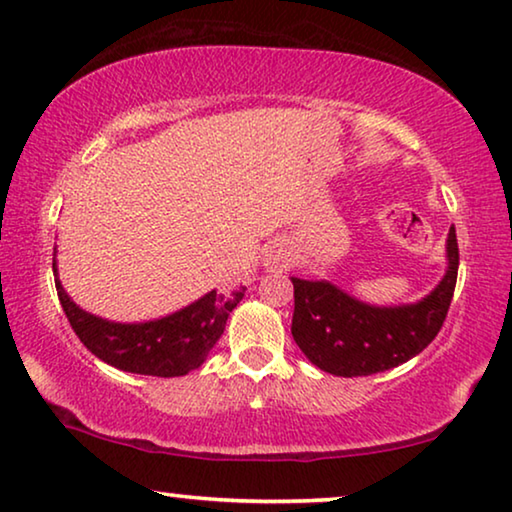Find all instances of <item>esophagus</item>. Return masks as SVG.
Wrapping results in <instances>:
<instances>
[{"label":"esophagus","mask_w":512,"mask_h":512,"mask_svg":"<svg viewBox=\"0 0 512 512\" xmlns=\"http://www.w3.org/2000/svg\"><path fill=\"white\" fill-rule=\"evenodd\" d=\"M292 248H289L287 241H273L264 248L262 264L264 269L269 271H287L289 264H292Z\"/></svg>","instance_id":"obj_1"}]
</instances>
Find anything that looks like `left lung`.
Instances as JSON below:
<instances>
[{"mask_svg":"<svg viewBox=\"0 0 512 512\" xmlns=\"http://www.w3.org/2000/svg\"><path fill=\"white\" fill-rule=\"evenodd\" d=\"M446 273L416 303L370 305L329 280L292 278V335L319 370L335 377H368L407 363L434 340L451 308L457 253L455 227L446 239Z\"/></svg>","mask_w":512,"mask_h":512,"instance_id":"left-lung-1","label":"left lung"}]
</instances>
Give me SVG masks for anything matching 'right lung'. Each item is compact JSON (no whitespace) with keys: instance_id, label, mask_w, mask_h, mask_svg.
Segmentation results:
<instances>
[{"instance_id":"obj_1","label":"right lung","mask_w":512,"mask_h":512,"mask_svg":"<svg viewBox=\"0 0 512 512\" xmlns=\"http://www.w3.org/2000/svg\"><path fill=\"white\" fill-rule=\"evenodd\" d=\"M52 273L61 308L82 345L112 368L151 377H183L200 368L223 335L230 312L246 292V287L232 292L211 289L202 299L167 317L119 324L91 315L73 303L57 276V248L52 257Z\"/></svg>"}]
</instances>
